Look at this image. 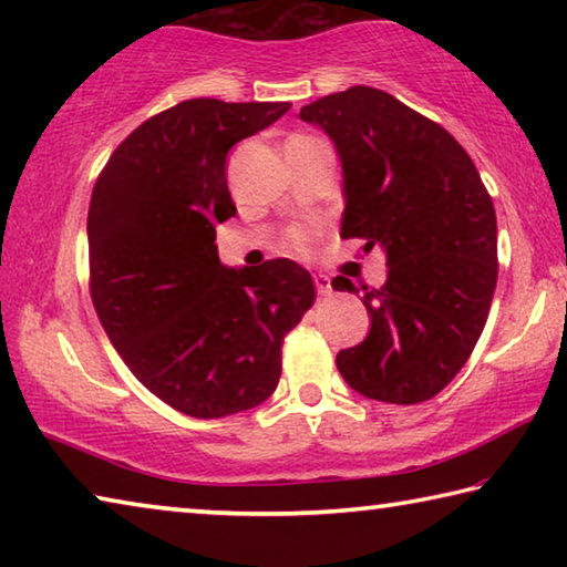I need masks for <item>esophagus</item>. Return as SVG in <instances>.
Listing matches in <instances>:
<instances>
[{
    "instance_id": "1",
    "label": "esophagus",
    "mask_w": 567,
    "mask_h": 567,
    "mask_svg": "<svg viewBox=\"0 0 567 567\" xmlns=\"http://www.w3.org/2000/svg\"><path fill=\"white\" fill-rule=\"evenodd\" d=\"M315 287H318V292L322 297H330L332 295V285H330V277L328 275H315Z\"/></svg>"
}]
</instances>
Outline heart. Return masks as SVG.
<instances>
[{
	"label": "heart",
	"instance_id": "1",
	"mask_svg": "<svg viewBox=\"0 0 567 567\" xmlns=\"http://www.w3.org/2000/svg\"><path fill=\"white\" fill-rule=\"evenodd\" d=\"M312 243H315V227H307V225H292L282 235V249L292 255H307L312 249Z\"/></svg>",
	"mask_w": 567,
	"mask_h": 567
}]
</instances>
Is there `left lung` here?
I'll return each instance as SVG.
<instances>
[{"label":"left lung","mask_w":567,"mask_h":567,"mask_svg":"<svg viewBox=\"0 0 567 567\" xmlns=\"http://www.w3.org/2000/svg\"><path fill=\"white\" fill-rule=\"evenodd\" d=\"M342 159V239L388 255V280L362 287L370 332L338 354L360 395L392 405L435 398L475 350L497 282L493 199L463 145L392 94L350 87L300 110ZM334 290L358 292L348 277Z\"/></svg>","instance_id":"1"}]
</instances>
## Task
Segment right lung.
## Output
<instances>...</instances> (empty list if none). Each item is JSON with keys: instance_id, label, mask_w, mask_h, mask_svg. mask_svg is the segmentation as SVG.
I'll return each instance as SVG.
<instances>
[{"instance_id": "right-lung-1", "label": "right lung", "mask_w": 567, "mask_h": 567, "mask_svg": "<svg viewBox=\"0 0 567 567\" xmlns=\"http://www.w3.org/2000/svg\"><path fill=\"white\" fill-rule=\"evenodd\" d=\"M290 102L187 100L120 142L92 189L90 295L132 375L189 417L260 405L282 372V342L315 305L292 260L227 270L215 225L235 217L227 152Z\"/></svg>"}]
</instances>
